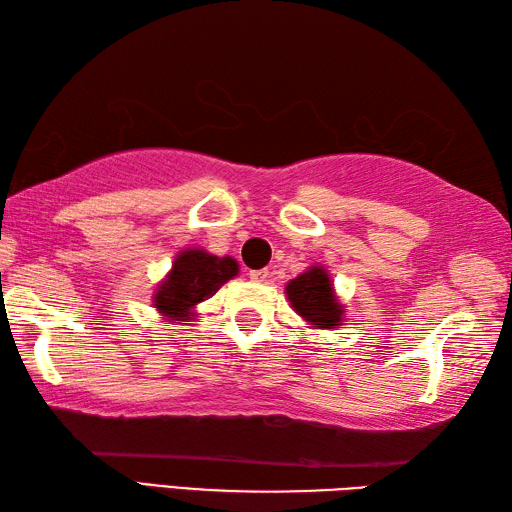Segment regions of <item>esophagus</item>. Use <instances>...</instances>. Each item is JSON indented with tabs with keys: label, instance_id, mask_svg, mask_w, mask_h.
Returning a JSON list of instances; mask_svg holds the SVG:
<instances>
[{
	"label": "esophagus",
	"instance_id": "esophagus-1",
	"mask_svg": "<svg viewBox=\"0 0 512 512\" xmlns=\"http://www.w3.org/2000/svg\"><path fill=\"white\" fill-rule=\"evenodd\" d=\"M250 279H253L255 284H264V281H268V270H250Z\"/></svg>",
	"mask_w": 512,
	"mask_h": 512
}]
</instances>
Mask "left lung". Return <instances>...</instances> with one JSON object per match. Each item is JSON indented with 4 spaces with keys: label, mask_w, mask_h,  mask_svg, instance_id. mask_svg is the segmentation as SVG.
<instances>
[{
    "label": "left lung",
    "mask_w": 512,
    "mask_h": 512,
    "mask_svg": "<svg viewBox=\"0 0 512 512\" xmlns=\"http://www.w3.org/2000/svg\"><path fill=\"white\" fill-rule=\"evenodd\" d=\"M286 295L292 310L314 330H334L343 325V306L336 297L332 279L323 266H310L306 273L290 279Z\"/></svg>",
    "instance_id": "obj_1"
}]
</instances>
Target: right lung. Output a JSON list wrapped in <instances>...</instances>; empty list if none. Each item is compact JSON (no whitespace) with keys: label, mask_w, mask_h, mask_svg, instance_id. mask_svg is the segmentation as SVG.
I'll list each match as a JSON object with an SVG mask.
<instances>
[{"label":"right lung","mask_w":512,"mask_h":512,"mask_svg":"<svg viewBox=\"0 0 512 512\" xmlns=\"http://www.w3.org/2000/svg\"><path fill=\"white\" fill-rule=\"evenodd\" d=\"M237 273L239 266L233 257H217L202 248L182 250L167 277L156 286L154 308L169 321H189L195 306L211 299Z\"/></svg>","instance_id":"add662e5"}]
</instances>
